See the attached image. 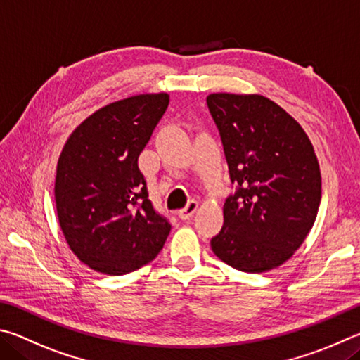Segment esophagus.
<instances>
[{"instance_id":"obj_1","label":"esophagus","mask_w":360,"mask_h":360,"mask_svg":"<svg viewBox=\"0 0 360 360\" xmlns=\"http://www.w3.org/2000/svg\"><path fill=\"white\" fill-rule=\"evenodd\" d=\"M196 210H198V202H196V200H190V202L186 204V207H184V209L179 210V218L184 219V221H185V219H190Z\"/></svg>"}]
</instances>
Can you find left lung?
<instances>
[{"mask_svg": "<svg viewBox=\"0 0 360 360\" xmlns=\"http://www.w3.org/2000/svg\"><path fill=\"white\" fill-rule=\"evenodd\" d=\"M207 105L236 185L212 250L242 272H267L286 262L313 228L321 202L318 158L302 126L266 96L213 93Z\"/></svg>", "mask_w": 360, "mask_h": 360, "instance_id": "8db88e82", "label": "left lung"}]
</instances>
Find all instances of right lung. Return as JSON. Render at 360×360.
Masks as SVG:
<instances>
[{
	"label": "right lung",
	"instance_id": "right-lung-1",
	"mask_svg": "<svg viewBox=\"0 0 360 360\" xmlns=\"http://www.w3.org/2000/svg\"><path fill=\"white\" fill-rule=\"evenodd\" d=\"M169 94H137L91 113L63 147L55 202L72 253L105 275H124L153 261L170 232L148 199L137 166Z\"/></svg>",
	"mask_w": 360,
	"mask_h": 360
}]
</instances>
